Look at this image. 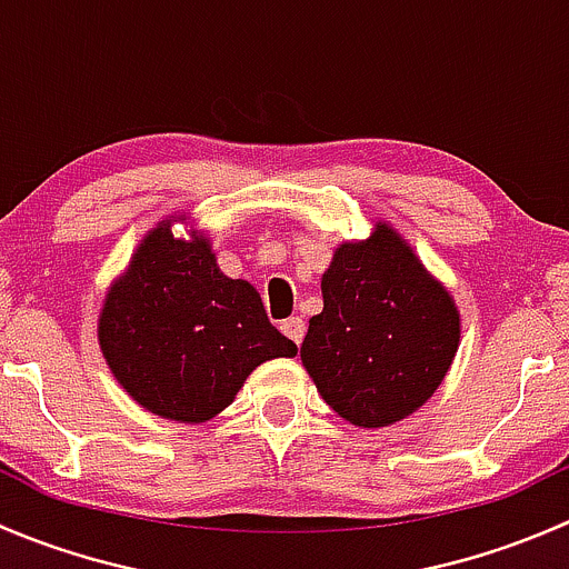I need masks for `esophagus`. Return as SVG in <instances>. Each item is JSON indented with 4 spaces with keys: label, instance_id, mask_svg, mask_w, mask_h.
Wrapping results in <instances>:
<instances>
[{
    "label": "esophagus",
    "instance_id": "34e87169",
    "mask_svg": "<svg viewBox=\"0 0 569 569\" xmlns=\"http://www.w3.org/2000/svg\"><path fill=\"white\" fill-rule=\"evenodd\" d=\"M280 330H283V336L291 338L295 343H302V336H306V321L300 317H289L280 321Z\"/></svg>",
    "mask_w": 569,
    "mask_h": 569
}]
</instances>
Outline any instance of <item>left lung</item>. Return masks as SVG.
<instances>
[{"label": "left lung", "mask_w": 569, "mask_h": 569, "mask_svg": "<svg viewBox=\"0 0 569 569\" xmlns=\"http://www.w3.org/2000/svg\"><path fill=\"white\" fill-rule=\"evenodd\" d=\"M321 297L300 358L338 416L388 427L438 391L460 347V311L388 222L336 250Z\"/></svg>", "instance_id": "1"}]
</instances>
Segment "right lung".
Segmentation results:
<instances>
[{
    "label": "right lung",
    "mask_w": 569,
    "mask_h": 569,
    "mask_svg": "<svg viewBox=\"0 0 569 569\" xmlns=\"http://www.w3.org/2000/svg\"><path fill=\"white\" fill-rule=\"evenodd\" d=\"M183 220V217H178ZM162 220L109 286L99 343L123 391L157 416L203 423L237 399L256 366L295 358L248 280L220 272L206 237Z\"/></svg>",
    "instance_id": "right-lung-1"
}]
</instances>
